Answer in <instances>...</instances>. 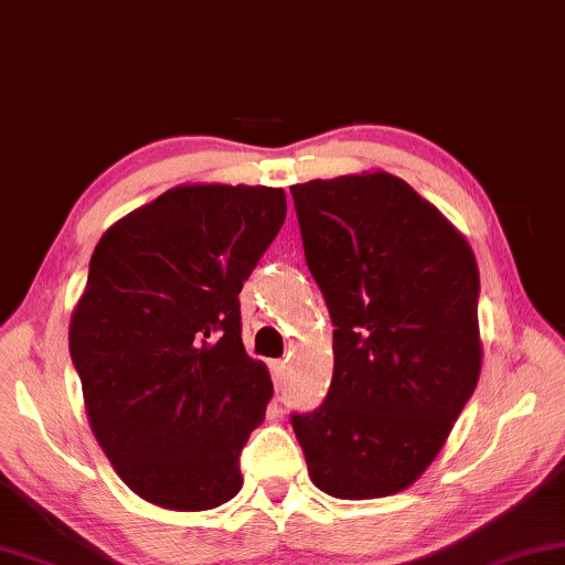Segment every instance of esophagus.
Masks as SVG:
<instances>
[{
  "instance_id": "1",
  "label": "esophagus",
  "mask_w": 565,
  "mask_h": 565,
  "mask_svg": "<svg viewBox=\"0 0 565 565\" xmlns=\"http://www.w3.org/2000/svg\"><path fill=\"white\" fill-rule=\"evenodd\" d=\"M270 374H274L276 390H281L284 377H287V361H270Z\"/></svg>"
}]
</instances>
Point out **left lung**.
<instances>
[{"instance_id": "1", "label": "left lung", "mask_w": 565, "mask_h": 565, "mask_svg": "<svg viewBox=\"0 0 565 565\" xmlns=\"http://www.w3.org/2000/svg\"><path fill=\"white\" fill-rule=\"evenodd\" d=\"M333 320L326 403L291 416L307 470L335 499L424 476L483 364L478 263L462 232L385 170L289 188Z\"/></svg>"}]
</instances>
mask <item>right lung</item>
Listing matches in <instances>:
<instances>
[{
	"instance_id": "add662e5",
	"label": "right lung",
	"mask_w": 565,
	"mask_h": 565,
	"mask_svg": "<svg viewBox=\"0 0 565 565\" xmlns=\"http://www.w3.org/2000/svg\"><path fill=\"white\" fill-rule=\"evenodd\" d=\"M284 220L281 188L188 183L95 247L70 353L97 445L154 507L206 511L243 488L274 382L245 353L237 295Z\"/></svg>"
}]
</instances>
